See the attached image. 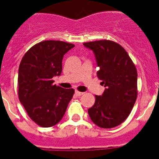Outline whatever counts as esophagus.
I'll return each instance as SVG.
<instances>
[{
    "label": "esophagus",
    "mask_w": 159,
    "mask_h": 159,
    "mask_svg": "<svg viewBox=\"0 0 159 159\" xmlns=\"http://www.w3.org/2000/svg\"><path fill=\"white\" fill-rule=\"evenodd\" d=\"M75 94H76V95H78V96H81V95H82L83 94H84V92H79V91L76 90L75 91Z\"/></svg>",
    "instance_id": "esophagus-1"
}]
</instances>
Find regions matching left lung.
<instances>
[{
    "label": "left lung",
    "instance_id": "8db88e82",
    "mask_svg": "<svg viewBox=\"0 0 159 159\" xmlns=\"http://www.w3.org/2000/svg\"><path fill=\"white\" fill-rule=\"evenodd\" d=\"M96 59L98 79L106 87L95 95V104L88 109L92 122L102 128H112L128 117L138 96V72L124 47L111 40L84 43Z\"/></svg>",
    "mask_w": 159,
    "mask_h": 159
}]
</instances>
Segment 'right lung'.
I'll list each match as a JSON object with an SVG mask.
<instances>
[{
	"label": "right lung",
	"instance_id": "add662e5",
	"mask_svg": "<svg viewBox=\"0 0 159 159\" xmlns=\"http://www.w3.org/2000/svg\"><path fill=\"white\" fill-rule=\"evenodd\" d=\"M75 47L72 43L46 40L35 44L25 53L18 69V98L31 120L39 126L50 127L64 116L73 89L53 84L61 75L64 55Z\"/></svg>",
	"mask_w": 159,
	"mask_h": 159
}]
</instances>
